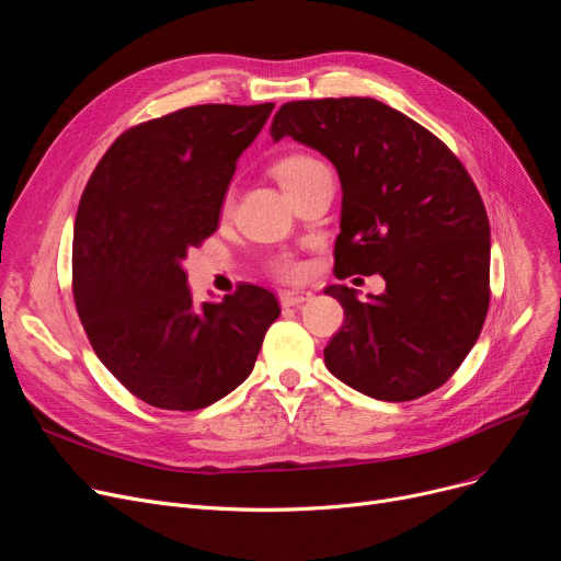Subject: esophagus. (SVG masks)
Returning <instances> with one entry per match:
<instances>
[{
  "label": "esophagus",
  "instance_id": "34e87169",
  "mask_svg": "<svg viewBox=\"0 0 561 561\" xmlns=\"http://www.w3.org/2000/svg\"><path fill=\"white\" fill-rule=\"evenodd\" d=\"M313 298V293L309 290H284L279 293V302L282 307H300Z\"/></svg>",
  "mask_w": 561,
  "mask_h": 561
}]
</instances>
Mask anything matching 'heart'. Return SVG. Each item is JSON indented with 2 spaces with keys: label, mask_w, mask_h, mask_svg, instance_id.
I'll return each instance as SVG.
<instances>
[{
  "label": "heart",
  "mask_w": 561,
  "mask_h": 561,
  "mask_svg": "<svg viewBox=\"0 0 561 561\" xmlns=\"http://www.w3.org/2000/svg\"><path fill=\"white\" fill-rule=\"evenodd\" d=\"M320 168H325V165L309 154H290L277 165L275 172H277V180L282 182L284 188H293V186L302 184L311 172H316ZM271 268L282 279H300L305 275V263L298 261L296 256H288V254L277 256L271 263Z\"/></svg>",
  "instance_id": "1"
}]
</instances>
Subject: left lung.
<instances>
[{"instance_id": "left-lung-1", "label": "left lung", "mask_w": 561, "mask_h": 561, "mask_svg": "<svg viewBox=\"0 0 561 561\" xmlns=\"http://www.w3.org/2000/svg\"><path fill=\"white\" fill-rule=\"evenodd\" d=\"M271 136L313 147L339 172L334 275L387 282L368 302L347 286L325 288L345 313L325 347L330 373L387 402L444 387L476 345L491 300L489 218L461 161L373 98L286 102Z\"/></svg>"}]
</instances>
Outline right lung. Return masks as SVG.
Returning <instances> with one entry per match:
<instances>
[{
    "label": "right lung",
    "mask_w": 561,
    "mask_h": 561,
    "mask_svg": "<svg viewBox=\"0 0 561 561\" xmlns=\"http://www.w3.org/2000/svg\"><path fill=\"white\" fill-rule=\"evenodd\" d=\"M275 104H197L121 136L75 218L72 296L100 362L142 402L195 411L254 368L279 316L268 288L239 284L197 305L184 259L218 229L236 161Z\"/></svg>",
    "instance_id": "1"
}]
</instances>
